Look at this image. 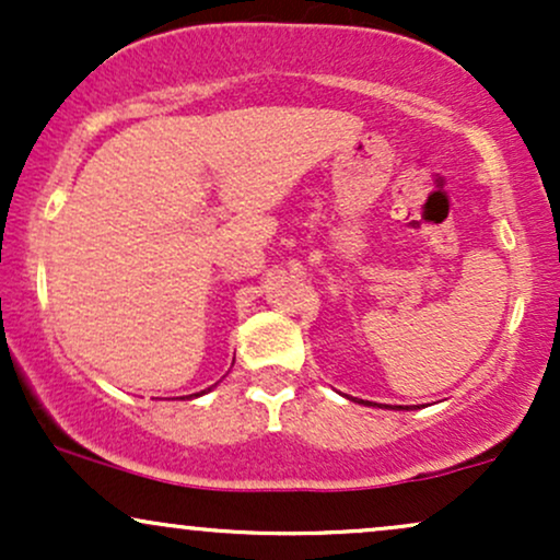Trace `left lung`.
<instances>
[{
    "label": "left lung",
    "instance_id": "8db88e82",
    "mask_svg": "<svg viewBox=\"0 0 560 560\" xmlns=\"http://www.w3.org/2000/svg\"><path fill=\"white\" fill-rule=\"evenodd\" d=\"M363 405H371V402H369V400H363ZM374 405H376V402H374Z\"/></svg>",
    "mask_w": 560,
    "mask_h": 560
}]
</instances>
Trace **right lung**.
Masks as SVG:
<instances>
[{
  "label": "right lung",
  "mask_w": 560,
  "mask_h": 560,
  "mask_svg": "<svg viewBox=\"0 0 560 560\" xmlns=\"http://www.w3.org/2000/svg\"><path fill=\"white\" fill-rule=\"evenodd\" d=\"M199 395H202V392H197V397H199Z\"/></svg>",
  "instance_id": "right-lung-1"
}]
</instances>
